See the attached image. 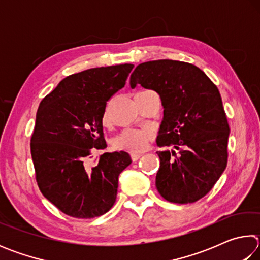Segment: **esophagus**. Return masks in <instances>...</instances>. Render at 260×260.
Returning a JSON list of instances; mask_svg holds the SVG:
<instances>
[{"instance_id":"34e87169","label":"esophagus","mask_w":260,"mask_h":260,"mask_svg":"<svg viewBox=\"0 0 260 260\" xmlns=\"http://www.w3.org/2000/svg\"><path fill=\"white\" fill-rule=\"evenodd\" d=\"M141 157H142L141 153H131V158H132V160H133V161H136L138 159H140Z\"/></svg>"}]
</instances>
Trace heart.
<instances>
[{"label":"heart","instance_id":"1","mask_svg":"<svg viewBox=\"0 0 260 260\" xmlns=\"http://www.w3.org/2000/svg\"><path fill=\"white\" fill-rule=\"evenodd\" d=\"M104 121H107L108 116L104 114ZM152 139V132L149 128L133 129L127 128L122 131L113 140V146L119 150H125L132 153L142 152L148 147V142Z\"/></svg>","mask_w":260,"mask_h":260}]
</instances>
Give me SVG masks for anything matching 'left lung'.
<instances>
[{
	"label": "left lung",
	"instance_id": "1",
	"mask_svg": "<svg viewBox=\"0 0 260 260\" xmlns=\"http://www.w3.org/2000/svg\"><path fill=\"white\" fill-rule=\"evenodd\" d=\"M136 85L160 96L157 146L173 148L157 151L158 192L178 204L201 200L227 166L230 126L217 86L195 65L172 59L138 65L131 76V87Z\"/></svg>",
	"mask_w": 260,
	"mask_h": 260
}]
</instances>
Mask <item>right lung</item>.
I'll return each instance as SVG.
<instances>
[{
  "label": "right lung",
  "mask_w": 260,
  "mask_h": 260,
  "mask_svg": "<svg viewBox=\"0 0 260 260\" xmlns=\"http://www.w3.org/2000/svg\"><path fill=\"white\" fill-rule=\"evenodd\" d=\"M133 68L120 64L71 74L39 105L30 139L35 178L42 195L70 217H100L116 202L118 177L132 162L131 156L105 152L91 169L88 159L107 148L105 107Z\"/></svg>",
  "instance_id": "obj_1"
}]
</instances>
